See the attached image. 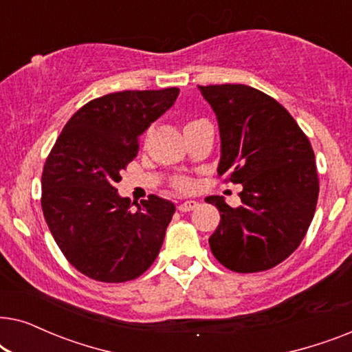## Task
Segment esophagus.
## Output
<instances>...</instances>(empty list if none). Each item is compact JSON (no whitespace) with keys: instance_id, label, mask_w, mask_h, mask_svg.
<instances>
[{"instance_id":"obj_1","label":"esophagus","mask_w":352,"mask_h":352,"mask_svg":"<svg viewBox=\"0 0 352 352\" xmlns=\"http://www.w3.org/2000/svg\"><path fill=\"white\" fill-rule=\"evenodd\" d=\"M197 206H199V204H197L195 200H186L182 201V204H179L177 210L182 211V213H187V211H192L194 208H197Z\"/></svg>"}]
</instances>
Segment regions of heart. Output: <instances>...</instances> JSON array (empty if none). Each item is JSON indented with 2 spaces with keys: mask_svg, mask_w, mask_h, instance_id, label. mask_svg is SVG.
<instances>
[{
  "mask_svg": "<svg viewBox=\"0 0 352 352\" xmlns=\"http://www.w3.org/2000/svg\"><path fill=\"white\" fill-rule=\"evenodd\" d=\"M195 122H199V120H190V122L187 123V126H189V124H192V123H195ZM173 187H175V189L179 190V192H189L192 187H194V182H192L189 177H177V179L173 181Z\"/></svg>",
  "mask_w": 352,
  "mask_h": 352,
  "instance_id": "b5f03b06",
  "label": "heart"
}]
</instances>
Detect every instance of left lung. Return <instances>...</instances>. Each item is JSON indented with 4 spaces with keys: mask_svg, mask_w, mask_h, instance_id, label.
Segmentation results:
<instances>
[{
    "mask_svg": "<svg viewBox=\"0 0 352 352\" xmlns=\"http://www.w3.org/2000/svg\"><path fill=\"white\" fill-rule=\"evenodd\" d=\"M218 117V176L242 184V205L206 197L221 221L210 248L224 267L252 274L290 256L314 218L319 176L309 139L288 110L247 85L200 86Z\"/></svg>",
    "mask_w": 352,
    "mask_h": 352,
    "instance_id": "obj_1",
    "label": "left lung"
}]
</instances>
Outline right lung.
<instances>
[{
    "label": "right lung",
    "mask_w": 352,
    "mask_h": 352,
    "mask_svg": "<svg viewBox=\"0 0 352 352\" xmlns=\"http://www.w3.org/2000/svg\"><path fill=\"white\" fill-rule=\"evenodd\" d=\"M177 88L120 91L89 100L62 129L41 176V208L72 266L98 282L134 280L160 253L175 205L157 195L131 210L118 195L139 138L165 113Z\"/></svg>",
    "instance_id": "1"
}]
</instances>
